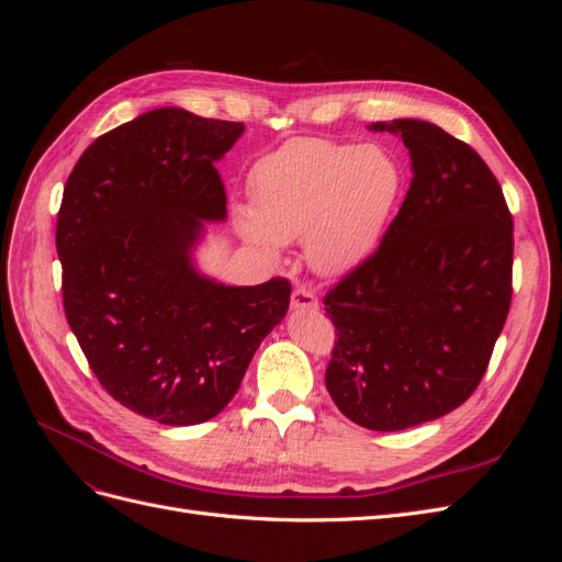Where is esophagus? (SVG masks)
<instances>
[{"label": "esophagus", "instance_id": "1", "mask_svg": "<svg viewBox=\"0 0 562 562\" xmlns=\"http://www.w3.org/2000/svg\"><path fill=\"white\" fill-rule=\"evenodd\" d=\"M291 307L297 312H314L318 310V297L310 291V288H295L293 295H291Z\"/></svg>", "mask_w": 562, "mask_h": 562}]
</instances>
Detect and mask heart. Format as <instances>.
<instances>
[{
	"instance_id": "b5f03b06",
	"label": "heart",
	"mask_w": 562,
	"mask_h": 562,
	"mask_svg": "<svg viewBox=\"0 0 562 562\" xmlns=\"http://www.w3.org/2000/svg\"><path fill=\"white\" fill-rule=\"evenodd\" d=\"M403 187V166L380 145L297 138L252 166V211L236 223L267 258L304 236L310 267L339 277L378 250Z\"/></svg>"
}]
</instances>
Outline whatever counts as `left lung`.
I'll use <instances>...</instances> for the list:
<instances>
[{
  "instance_id": "8db88e82",
  "label": "left lung",
  "mask_w": 562,
  "mask_h": 562,
  "mask_svg": "<svg viewBox=\"0 0 562 562\" xmlns=\"http://www.w3.org/2000/svg\"><path fill=\"white\" fill-rule=\"evenodd\" d=\"M401 135L413 180L380 248L323 300L339 413L372 431L448 415L485 375L512 304L514 220L479 151L419 119Z\"/></svg>"
}]
</instances>
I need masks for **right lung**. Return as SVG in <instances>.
<instances>
[{
	"mask_svg": "<svg viewBox=\"0 0 562 562\" xmlns=\"http://www.w3.org/2000/svg\"><path fill=\"white\" fill-rule=\"evenodd\" d=\"M244 124L159 108L100 135L67 178L56 248L67 323L98 382L128 411L190 427L234 398L291 283L225 285L194 248L227 217L215 161Z\"/></svg>",
	"mask_w": 562,
	"mask_h": 562,
	"instance_id": "obj_1",
	"label": "right lung"
}]
</instances>
